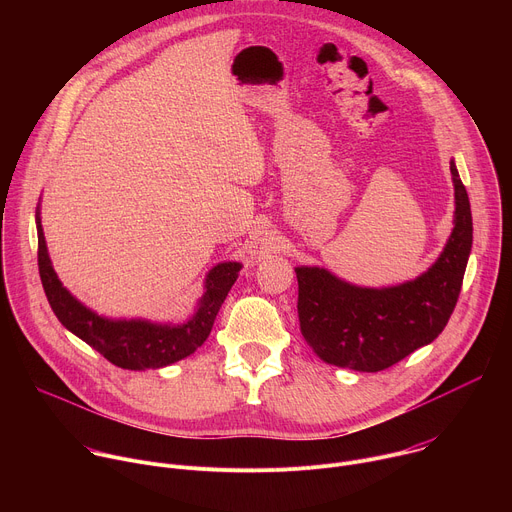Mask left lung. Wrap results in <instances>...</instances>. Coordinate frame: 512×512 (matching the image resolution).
I'll return each mask as SVG.
<instances>
[{
    "label": "left lung",
    "mask_w": 512,
    "mask_h": 512,
    "mask_svg": "<svg viewBox=\"0 0 512 512\" xmlns=\"http://www.w3.org/2000/svg\"><path fill=\"white\" fill-rule=\"evenodd\" d=\"M454 231L437 261L417 279L393 287H358L322 267H296L300 330L328 364L360 373L393 367L446 328L472 249L468 192L454 160Z\"/></svg>",
    "instance_id": "1"
}]
</instances>
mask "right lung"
<instances>
[{"mask_svg":"<svg viewBox=\"0 0 512 512\" xmlns=\"http://www.w3.org/2000/svg\"><path fill=\"white\" fill-rule=\"evenodd\" d=\"M36 229L38 269L52 312L66 330L101 352L115 367L127 371L162 369L190 356L198 346H202L241 271V263L237 261L212 267L206 275L204 296L200 298L194 316L184 324L174 326L154 324L148 320H109L83 306L77 298L70 296L66 287H62L48 257L40 212H36Z\"/></svg>","mask_w":512,"mask_h":512,"instance_id":"1","label":"right lung"}]
</instances>
